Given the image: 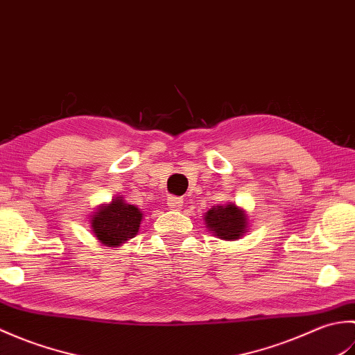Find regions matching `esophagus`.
<instances>
[{
    "mask_svg": "<svg viewBox=\"0 0 355 355\" xmlns=\"http://www.w3.org/2000/svg\"><path fill=\"white\" fill-rule=\"evenodd\" d=\"M183 198H178V197H169L168 198V206L172 209V210H180L183 207Z\"/></svg>",
    "mask_w": 355,
    "mask_h": 355,
    "instance_id": "34e87169",
    "label": "esophagus"
}]
</instances>
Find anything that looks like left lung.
<instances>
[{
  "instance_id": "left-lung-1",
  "label": "left lung",
  "mask_w": 355,
  "mask_h": 355,
  "mask_svg": "<svg viewBox=\"0 0 355 355\" xmlns=\"http://www.w3.org/2000/svg\"><path fill=\"white\" fill-rule=\"evenodd\" d=\"M205 224L214 236L224 241H236L248 232V215L235 202L214 206L205 214Z\"/></svg>"
}]
</instances>
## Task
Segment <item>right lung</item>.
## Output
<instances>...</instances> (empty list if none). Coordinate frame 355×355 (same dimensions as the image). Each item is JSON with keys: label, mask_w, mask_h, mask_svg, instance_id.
Masks as SVG:
<instances>
[{"label": "right lung", "mask_w": 355, "mask_h": 355, "mask_svg": "<svg viewBox=\"0 0 355 355\" xmlns=\"http://www.w3.org/2000/svg\"><path fill=\"white\" fill-rule=\"evenodd\" d=\"M143 214L137 206L128 205L123 197L116 195L108 205L97 206L89 215L92 233L105 247L119 248L139 233Z\"/></svg>", "instance_id": "add662e5"}]
</instances>
